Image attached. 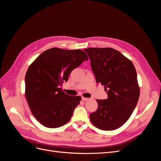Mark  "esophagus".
<instances>
[{"instance_id": "obj_1", "label": "esophagus", "mask_w": 161, "mask_h": 161, "mask_svg": "<svg viewBox=\"0 0 161 161\" xmlns=\"http://www.w3.org/2000/svg\"><path fill=\"white\" fill-rule=\"evenodd\" d=\"M82 100L84 101H87L89 100V98H85V97H82Z\"/></svg>"}]
</instances>
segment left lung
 <instances>
[{"label": "left lung", "mask_w": 161, "mask_h": 161, "mask_svg": "<svg viewBox=\"0 0 161 161\" xmlns=\"http://www.w3.org/2000/svg\"><path fill=\"white\" fill-rule=\"evenodd\" d=\"M84 50L89 57L96 82L104 85L108 92V99L97 100L98 108L90 114V119L100 130H115L127 121L138 103L140 88L135 67L113 48Z\"/></svg>", "instance_id": "left-lung-1"}]
</instances>
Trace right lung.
I'll return each instance as SVG.
<instances>
[{
    "mask_svg": "<svg viewBox=\"0 0 161 161\" xmlns=\"http://www.w3.org/2000/svg\"><path fill=\"white\" fill-rule=\"evenodd\" d=\"M88 56L80 50L53 47L43 52L29 67L25 77V97L36 119L46 127L59 128L69 121L79 96H70L62 91L71 72Z\"/></svg>",
    "mask_w": 161,
    "mask_h": 161,
    "instance_id": "1",
    "label": "right lung"
}]
</instances>
